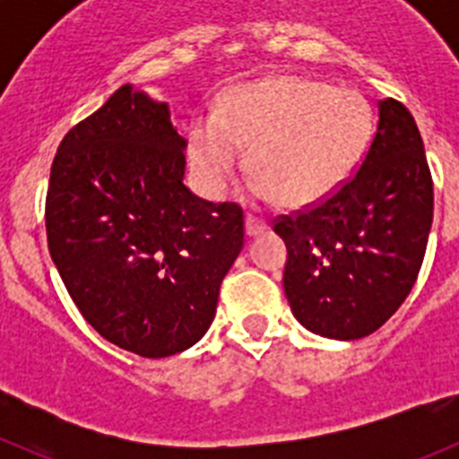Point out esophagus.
<instances>
[{
    "instance_id": "obj_1",
    "label": "esophagus",
    "mask_w": 459,
    "mask_h": 459,
    "mask_svg": "<svg viewBox=\"0 0 459 459\" xmlns=\"http://www.w3.org/2000/svg\"><path fill=\"white\" fill-rule=\"evenodd\" d=\"M266 230H269V225H266L264 221H259V218H255V216L246 218V237L248 238L259 237V234H264Z\"/></svg>"
}]
</instances>
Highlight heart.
I'll use <instances>...</instances> for the list:
<instances>
[{"instance_id": "b5f03b06", "label": "heart", "mask_w": 459, "mask_h": 459, "mask_svg": "<svg viewBox=\"0 0 459 459\" xmlns=\"http://www.w3.org/2000/svg\"><path fill=\"white\" fill-rule=\"evenodd\" d=\"M370 131L372 109L354 89L273 75L230 91L216 117L190 121V169L202 193L221 200L250 147L255 197L310 206L350 179Z\"/></svg>"}]
</instances>
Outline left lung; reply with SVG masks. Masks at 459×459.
<instances>
[{
  "label": "left lung",
  "mask_w": 459,
  "mask_h": 459,
  "mask_svg": "<svg viewBox=\"0 0 459 459\" xmlns=\"http://www.w3.org/2000/svg\"><path fill=\"white\" fill-rule=\"evenodd\" d=\"M359 172L335 195L275 222L287 246L282 287L294 317L331 340L375 333L411 291L432 227V177L411 112L377 100Z\"/></svg>",
  "instance_id": "8db88e82"
}]
</instances>
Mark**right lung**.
Wrapping results in <instances>:
<instances>
[{"label":"right lung","mask_w":459,"mask_h":459,"mask_svg":"<svg viewBox=\"0 0 459 459\" xmlns=\"http://www.w3.org/2000/svg\"><path fill=\"white\" fill-rule=\"evenodd\" d=\"M169 105L124 84L66 133L50 172L48 248L73 303L144 359L193 347L243 248V211L188 186Z\"/></svg>","instance_id":"obj_1"}]
</instances>
